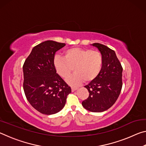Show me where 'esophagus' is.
I'll list each match as a JSON object with an SVG mask.
<instances>
[{
  "mask_svg": "<svg viewBox=\"0 0 146 146\" xmlns=\"http://www.w3.org/2000/svg\"><path fill=\"white\" fill-rule=\"evenodd\" d=\"M78 88H75V87H71V90H72V91H76V90H77Z\"/></svg>",
  "mask_w": 146,
  "mask_h": 146,
  "instance_id": "esophagus-1",
  "label": "esophagus"
}]
</instances>
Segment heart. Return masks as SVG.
I'll use <instances>...</instances> for the list:
<instances>
[{
	"label": "heart",
	"instance_id": "b5f03b06",
	"mask_svg": "<svg viewBox=\"0 0 146 146\" xmlns=\"http://www.w3.org/2000/svg\"><path fill=\"white\" fill-rule=\"evenodd\" d=\"M103 58L100 52L90 49L72 48L64 52V57L56 55L54 66L61 77L66 78L74 68L75 73L66 79L71 86H78L84 82L94 80L100 73Z\"/></svg>",
	"mask_w": 146,
	"mask_h": 146
}]
</instances>
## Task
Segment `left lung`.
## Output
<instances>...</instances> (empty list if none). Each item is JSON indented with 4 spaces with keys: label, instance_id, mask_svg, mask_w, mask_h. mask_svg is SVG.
<instances>
[{
    "label": "left lung",
    "instance_id": "obj_1",
    "mask_svg": "<svg viewBox=\"0 0 146 146\" xmlns=\"http://www.w3.org/2000/svg\"><path fill=\"white\" fill-rule=\"evenodd\" d=\"M92 45L102 54L103 63L98 75L85 86L90 94L82 105L90 111L103 112L111 107L119 97L122 87L123 69L111 49L99 43Z\"/></svg>",
    "mask_w": 146,
    "mask_h": 146
}]
</instances>
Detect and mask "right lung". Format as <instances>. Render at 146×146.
<instances>
[{"mask_svg":"<svg viewBox=\"0 0 146 146\" xmlns=\"http://www.w3.org/2000/svg\"><path fill=\"white\" fill-rule=\"evenodd\" d=\"M66 44L47 40L32 49L23 65V88L27 100L44 115L62 110L71 89L56 73L55 54Z\"/></svg>","mask_w":146,"mask_h":146,"instance_id":"right-lung-1","label":"right lung"}]
</instances>
